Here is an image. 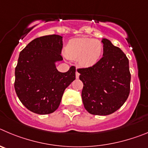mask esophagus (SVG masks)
I'll return each instance as SVG.
<instances>
[{
	"label": "esophagus",
	"mask_w": 148,
	"mask_h": 148,
	"mask_svg": "<svg viewBox=\"0 0 148 148\" xmlns=\"http://www.w3.org/2000/svg\"><path fill=\"white\" fill-rule=\"evenodd\" d=\"M79 73L77 71H76V78H77V79H78V78H79Z\"/></svg>",
	"instance_id": "34e87169"
}]
</instances>
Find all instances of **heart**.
Here are the masks:
<instances>
[{"instance_id": "b5f03b06", "label": "heart", "mask_w": 148, "mask_h": 148, "mask_svg": "<svg viewBox=\"0 0 148 148\" xmlns=\"http://www.w3.org/2000/svg\"><path fill=\"white\" fill-rule=\"evenodd\" d=\"M65 51L69 58L78 59L82 66L90 67L100 60L103 52V45L101 41L93 38H76L67 42Z\"/></svg>"}]
</instances>
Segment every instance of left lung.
<instances>
[{"mask_svg":"<svg viewBox=\"0 0 148 148\" xmlns=\"http://www.w3.org/2000/svg\"><path fill=\"white\" fill-rule=\"evenodd\" d=\"M103 57L91 67L77 69L83 82L82 99L88 112L106 116L120 108L130 94L129 60L119 47L103 38Z\"/></svg>","mask_w":148,"mask_h":148,"instance_id":"left-lung-1","label":"left lung"}]
</instances>
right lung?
<instances>
[{
	"label": "right lung",
	"instance_id": "obj_1",
	"mask_svg": "<svg viewBox=\"0 0 148 148\" xmlns=\"http://www.w3.org/2000/svg\"><path fill=\"white\" fill-rule=\"evenodd\" d=\"M62 37L51 34L33 40L20 52L15 68L14 89L20 101L38 114H49L59 107L64 90L75 79L76 69H56L62 60Z\"/></svg>",
	"mask_w": 148,
	"mask_h": 148
}]
</instances>
